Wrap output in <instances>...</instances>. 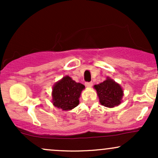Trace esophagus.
Listing matches in <instances>:
<instances>
[{"label": "esophagus", "mask_w": 158, "mask_h": 158, "mask_svg": "<svg viewBox=\"0 0 158 158\" xmlns=\"http://www.w3.org/2000/svg\"><path fill=\"white\" fill-rule=\"evenodd\" d=\"M92 85H93V83H92L91 81H87V82H85V86L88 87V88L91 87Z\"/></svg>", "instance_id": "obj_1"}]
</instances>
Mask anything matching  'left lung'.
Wrapping results in <instances>:
<instances>
[{
  "label": "left lung",
  "instance_id": "8db88e82",
  "mask_svg": "<svg viewBox=\"0 0 158 158\" xmlns=\"http://www.w3.org/2000/svg\"><path fill=\"white\" fill-rule=\"evenodd\" d=\"M97 90L99 102L102 106L108 108H113L121 103L123 91L120 85L110 79L99 85H94Z\"/></svg>",
  "mask_w": 158,
  "mask_h": 158
}]
</instances>
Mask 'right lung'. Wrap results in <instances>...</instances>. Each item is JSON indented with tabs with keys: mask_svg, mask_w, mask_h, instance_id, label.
Wrapping results in <instances>:
<instances>
[{
	"mask_svg": "<svg viewBox=\"0 0 158 158\" xmlns=\"http://www.w3.org/2000/svg\"><path fill=\"white\" fill-rule=\"evenodd\" d=\"M84 88V85L76 82L68 76L63 77L52 88L53 106L64 110L73 109L79 105V98Z\"/></svg>",
	"mask_w": 158,
	"mask_h": 158,
	"instance_id": "add662e5",
	"label": "right lung"
}]
</instances>
